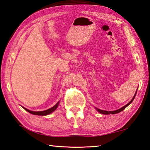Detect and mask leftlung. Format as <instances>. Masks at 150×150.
<instances>
[{
  "mask_svg": "<svg viewBox=\"0 0 150 150\" xmlns=\"http://www.w3.org/2000/svg\"><path fill=\"white\" fill-rule=\"evenodd\" d=\"M137 91H136V93H135V94L134 95V96H133L132 99L131 100H130V101L129 103H128L127 104L124 105L123 107L121 108L120 109H119V110H115V111H105V110H100V109L96 108H96V110L98 111V112H99L100 113L103 114V115H110V114H116V113H119V112H121V111H122L123 110H125V109L126 108L128 105H130V103H131L132 102V101H133V100H134V98H135V96H136V94H137Z\"/></svg>",
  "mask_w": 150,
  "mask_h": 150,
  "instance_id": "8db88e82",
  "label": "left lung"
}]
</instances>
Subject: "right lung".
I'll list each match as a JSON object with an SVG mask.
<instances>
[{
    "label": "right lung",
    "instance_id": "right-lung-1",
    "mask_svg": "<svg viewBox=\"0 0 150 150\" xmlns=\"http://www.w3.org/2000/svg\"><path fill=\"white\" fill-rule=\"evenodd\" d=\"M59 101L58 102L56 103V104L55 105H54L53 107H52L51 108H49L47 110H45V111H31L29 110H28V109H26L25 108L22 107L24 110H26L27 111H28L29 113L33 114V115H49V114L52 113V112H54V111H55L57 108H58V105H59Z\"/></svg>",
    "mask_w": 150,
    "mask_h": 150
}]
</instances>
